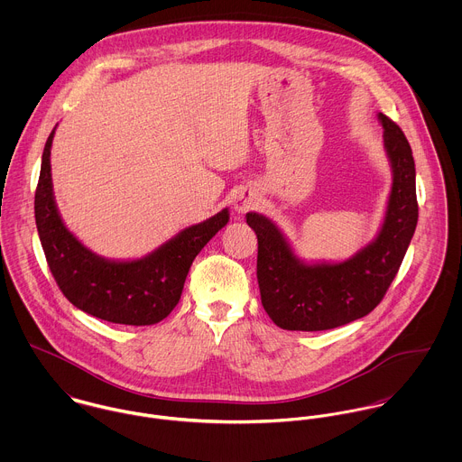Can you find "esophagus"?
I'll list each match as a JSON object with an SVG mask.
<instances>
[{
    "label": "esophagus",
    "mask_w": 462,
    "mask_h": 462,
    "mask_svg": "<svg viewBox=\"0 0 462 462\" xmlns=\"http://www.w3.org/2000/svg\"><path fill=\"white\" fill-rule=\"evenodd\" d=\"M235 209L238 213H245L249 209H253L256 204H258V196L254 192H249V190H242L238 192V196L235 198Z\"/></svg>",
    "instance_id": "esophagus-1"
}]
</instances>
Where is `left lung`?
Listing matches in <instances>:
<instances>
[{
    "label": "left lung",
    "instance_id": "obj_1",
    "mask_svg": "<svg viewBox=\"0 0 462 462\" xmlns=\"http://www.w3.org/2000/svg\"><path fill=\"white\" fill-rule=\"evenodd\" d=\"M384 151L392 165V192L377 236L339 263H306L282 231L262 213L249 211L258 236L262 304L275 326L286 330H328L366 317L386 295L418 222L416 171L405 134L384 114Z\"/></svg>",
    "mask_w": 462,
    "mask_h": 462
}]
</instances>
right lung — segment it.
Returning a JSON list of instances; mask_svg holds the SVG:
<instances>
[{
    "label": "right lung",
    "mask_w": 462,
    "mask_h": 462,
    "mask_svg": "<svg viewBox=\"0 0 462 462\" xmlns=\"http://www.w3.org/2000/svg\"><path fill=\"white\" fill-rule=\"evenodd\" d=\"M55 130L42 152L35 224L59 288L70 304L96 319L125 326L158 324L180 302L187 273L200 249L229 222L227 208L183 229L143 258L106 260L67 229L57 208L50 162Z\"/></svg>",
    "instance_id": "obj_1"
}]
</instances>
